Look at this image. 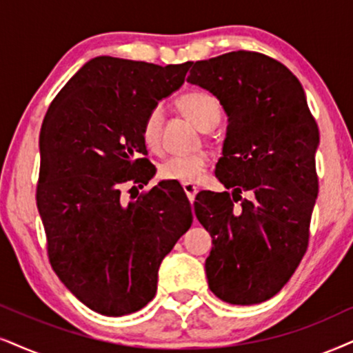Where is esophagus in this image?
<instances>
[{
    "mask_svg": "<svg viewBox=\"0 0 353 353\" xmlns=\"http://www.w3.org/2000/svg\"><path fill=\"white\" fill-rule=\"evenodd\" d=\"M182 189H184L187 199H189V202L192 203L195 200V195H197L199 192V187L194 185V184H182Z\"/></svg>",
    "mask_w": 353,
    "mask_h": 353,
    "instance_id": "34e87169",
    "label": "esophagus"
}]
</instances>
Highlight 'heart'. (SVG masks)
Here are the masks:
<instances>
[{
	"instance_id": "1",
	"label": "heart",
	"mask_w": 353,
	"mask_h": 353,
	"mask_svg": "<svg viewBox=\"0 0 353 353\" xmlns=\"http://www.w3.org/2000/svg\"><path fill=\"white\" fill-rule=\"evenodd\" d=\"M177 105L202 130H210L220 122V102L207 91H189L177 99ZM163 119L164 112L159 105H154L145 115L141 123V140L151 151H159L163 146ZM210 158L205 153L185 156H171L161 163L158 169L159 179L176 181L181 184H194L207 172Z\"/></svg>"
}]
</instances>
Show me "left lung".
Segmentation results:
<instances>
[{"mask_svg": "<svg viewBox=\"0 0 353 353\" xmlns=\"http://www.w3.org/2000/svg\"><path fill=\"white\" fill-rule=\"evenodd\" d=\"M190 66L187 83L215 94L230 122L215 174L233 192L202 190L194 203L213 238L208 287L231 305H257L283 288L307 249L318 123L295 74L264 53L230 52Z\"/></svg>", "mask_w": 353, "mask_h": 353, "instance_id": "obj_1", "label": "left lung"}]
</instances>
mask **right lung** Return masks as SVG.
Here are the masks:
<instances>
[{"mask_svg": "<svg viewBox=\"0 0 353 353\" xmlns=\"http://www.w3.org/2000/svg\"><path fill=\"white\" fill-rule=\"evenodd\" d=\"M189 68L190 61L159 66L96 57L61 88L43 119L35 199L48 261L96 313L123 316L148 305L161 261L194 220L181 185L159 182L121 195L123 185L143 189L153 177L141 123Z\"/></svg>", "mask_w": 353, "mask_h": 353, "instance_id": "1", "label": "right lung"}]
</instances>
